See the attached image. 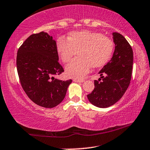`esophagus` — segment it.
<instances>
[{
	"instance_id": "34e87169",
	"label": "esophagus",
	"mask_w": 150,
	"mask_h": 150,
	"mask_svg": "<svg viewBox=\"0 0 150 150\" xmlns=\"http://www.w3.org/2000/svg\"><path fill=\"white\" fill-rule=\"evenodd\" d=\"M73 82L81 83V82H84V80H79V79H73Z\"/></svg>"
}]
</instances>
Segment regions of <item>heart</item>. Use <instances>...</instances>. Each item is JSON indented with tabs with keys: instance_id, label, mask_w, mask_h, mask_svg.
<instances>
[{
	"instance_id": "b5f03b06",
	"label": "heart",
	"mask_w": 150,
	"mask_h": 150,
	"mask_svg": "<svg viewBox=\"0 0 150 150\" xmlns=\"http://www.w3.org/2000/svg\"><path fill=\"white\" fill-rule=\"evenodd\" d=\"M67 39L60 38L57 40V51L64 64L69 62L77 53L78 58L66 67V75L73 78H82L91 66L99 68L104 66L110 59L114 49L110 39L96 32L73 31Z\"/></svg>"
}]
</instances>
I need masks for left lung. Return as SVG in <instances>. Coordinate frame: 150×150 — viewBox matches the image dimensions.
Returning a JSON list of instances; mask_svg holds the SVG:
<instances>
[{
  "label": "left lung",
  "mask_w": 150,
  "mask_h": 150,
  "mask_svg": "<svg viewBox=\"0 0 150 150\" xmlns=\"http://www.w3.org/2000/svg\"><path fill=\"white\" fill-rule=\"evenodd\" d=\"M112 38L115 45L112 57L99 71L100 77L94 80V89L87 95L89 102L98 108H108L116 103L126 92L131 79L132 48L120 33H113Z\"/></svg>",
  "instance_id": "8db88e82"
}]
</instances>
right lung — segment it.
<instances>
[{
  "mask_svg": "<svg viewBox=\"0 0 150 150\" xmlns=\"http://www.w3.org/2000/svg\"><path fill=\"white\" fill-rule=\"evenodd\" d=\"M58 61L57 42L45 32L30 35L18 50L17 68L21 86L41 107L52 108L61 103L72 82L54 77L64 72Z\"/></svg>",
  "mask_w": 150,
  "mask_h": 150,
  "instance_id": "1",
  "label": "right lung"
}]
</instances>
